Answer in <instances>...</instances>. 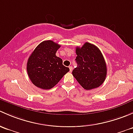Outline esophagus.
Masks as SVG:
<instances>
[{"instance_id": "obj_1", "label": "esophagus", "mask_w": 133, "mask_h": 133, "mask_svg": "<svg viewBox=\"0 0 133 133\" xmlns=\"http://www.w3.org/2000/svg\"><path fill=\"white\" fill-rule=\"evenodd\" d=\"M69 69H70V72H72V66H69Z\"/></svg>"}]
</instances>
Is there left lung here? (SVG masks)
<instances>
[{
  "mask_svg": "<svg viewBox=\"0 0 133 133\" xmlns=\"http://www.w3.org/2000/svg\"><path fill=\"white\" fill-rule=\"evenodd\" d=\"M77 66L72 75L83 88L90 90L100 87L105 81L107 67L103 55L97 46L86 42L76 47Z\"/></svg>",
  "mask_w": 133,
  "mask_h": 133,
  "instance_id": "obj_1",
  "label": "left lung"
}]
</instances>
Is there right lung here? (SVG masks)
<instances>
[{
	"instance_id": "right-lung-1",
	"label": "right lung",
	"mask_w": 133,
	"mask_h": 133,
	"mask_svg": "<svg viewBox=\"0 0 133 133\" xmlns=\"http://www.w3.org/2000/svg\"><path fill=\"white\" fill-rule=\"evenodd\" d=\"M61 45L52 40L42 42L28 59L27 71L31 82L37 87L49 90L58 83L70 70L63 60L56 56Z\"/></svg>"
}]
</instances>
